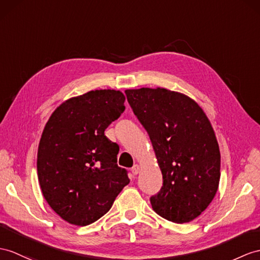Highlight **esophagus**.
<instances>
[{
    "instance_id": "34e87169",
    "label": "esophagus",
    "mask_w": 260,
    "mask_h": 260,
    "mask_svg": "<svg viewBox=\"0 0 260 260\" xmlns=\"http://www.w3.org/2000/svg\"><path fill=\"white\" fill-rule=\"evenodd\" d=\"M139 172H140V167H139L138 164H135L134 168L131 169V173L134 174V175H137Z\"/></svg>"
}]
</instances>
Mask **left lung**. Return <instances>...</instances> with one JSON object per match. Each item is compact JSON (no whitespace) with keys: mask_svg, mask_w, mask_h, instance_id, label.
Segmentation results:
<instances>
[{"mask_svg":"<svg viewBox=\"0 0 260 260\" xmlns=\"http://www.w3.org/2000/svg\"><path fill=\"white\" fill-rule=\"evenodd\" d=\"M124 92L148 132L163 176L160 192L150 199L152 208L170 221L188 223L218 189L220 152L210 120L184 93L160 87Z\"/></svg>","mask_w":260,"mask_h":260,"instance_id":"left-lung-1","label":"left lung"}]
</instances>
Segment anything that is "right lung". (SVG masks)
Instances as JSON below:
<instances>
[{"label": "right lung", "mask_w": 260, "mask_h": 260, "mask_svg": "<svg viewBox=\"0 0 260 260\" xmlns=\"http://www.w3.org/2000/svg\"><path fill=\"white\" fill-rule=\"evenodd\" d=\"M120 90H91L69 98L49 117L37 152L44 199L67 223L86 226L108 212L129 184L118 167V144L105 130L124 111Z\"/></svg>", "instance_id": "1"}]
</instances>
